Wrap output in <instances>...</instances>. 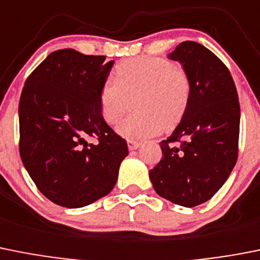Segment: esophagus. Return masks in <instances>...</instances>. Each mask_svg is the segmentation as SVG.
I'll list each match as a JSON object with an SVG mask.
<instances>
[{
    "mask_svg": "<svg viewBox=\"0 0 260 260\" xmlns=\"http://www.w3.org/2000/svg\"><path fill=\"white\" fill-rule=\"evenodd\" d=\"M127 147L130 151H135L140 147V143L139 142H135V140H127Z\"/></svg>",
    "mask_w": 260,
    "mask_h": 260,
    "instance_id": "esophagus-1",
    "label": "esophagus"
}]
</instances>
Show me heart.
<instances>
[{
    "label": "heart",
    "instance_id": "1",
    "mask_svg": "<svg viewBox=\"0 0 260 260\" xmlns=\"http://www.w3.org/2000/svg\"><path fill=\"white\" fill-rule=\"evenodd\" d=\"M137 96V113L123 118L116 132L128 140H142L173 128L183 120L192 96L188 75L173 61L157 56H140L114 67V80H107L99 92L104 121L117 122L128 99Z\"/></svg>",
    "mask_w": 260,
    "mask_h": 260
}]
</instances>
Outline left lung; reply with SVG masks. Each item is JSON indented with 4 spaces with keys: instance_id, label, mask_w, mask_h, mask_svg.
<instances>
[{
    "instance_id": "1",
    "label": "left lung",
    "mask_w": 260,
    "mask_h": 260,
    "mask_svg": "<svg viewBox=\"0 0 260 260\" xmlns=\"http://www.w3.org/2000/svg\"><path fill=\"white\" fill-rule=\"evenodd\" d=\"M192 85L188 111L159 143L162 158L149 170L154 190L173 204L193 208L210 200L235 168L239 154L240 103L230 71L202 45L184 41L169 54Z\"/></svg>"
}]
</instances>
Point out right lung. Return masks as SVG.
I'll list each match as a JSON object with an SVG mask.
<instances>
[{"label":"right lung","mask_w":260,"mask_h":260,"mask_svg":"<svg viewBox=\"0 0 260 260\" xmlns=\"http://www.w3.org/2000/svg\"><path fill=\"white\" fill-rule=\"evenodd\" d=\"M112 66L104 55L56 50L23 87L21 161L40 192L59 206L82 208L107 196L128 154L126 140L107 125L99 106Z\"/></svg>","instance_id":"1"}]
</instances>
